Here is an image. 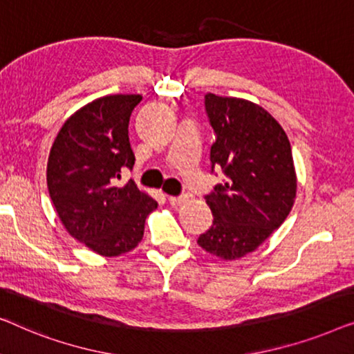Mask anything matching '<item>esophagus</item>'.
<instances>
[{
    "label": "esophagus",
    "mask_w": 354,
    "mask_h": 354,
    "mask_svg": "<svg viewBox=\"0 0 354 354\" xmlns=\"http://www.w3.org/2000/svg\"><path fill=\"white\" fill-rule=\"evenodd\" d=\"M189 201V196L183 194V196H171L168 197V202H170L171 207H181L183 203H186Z\"/></svg>",
    "instance_id": "1"
}]
</instances>
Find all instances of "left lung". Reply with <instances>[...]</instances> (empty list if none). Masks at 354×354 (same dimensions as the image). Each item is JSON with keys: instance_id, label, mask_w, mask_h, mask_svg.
<instances>
[{"instance_id": "1", "label": "left lung", "mask_w": 354, "mask_h": 354, "mask_svg": "<svg viewBox=\"0 0 354 354\" xmlns=\"http://www.w3.org/2000/svg\"><path fill=\"white\" fill-rule=\"evenodd\" d=\"M203 102L215 131L212 173L221 170L225 178L205 196L213 225L197 243L221 260H236L261 245L292 210V147L282 127L257 104L213 93Z\"/></svg>"}]
</instances>
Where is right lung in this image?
Wrapping results in <instances>:
<instances>
[{
	"instance_id": "1",
	"label": "right lung",
	"mask_w": 354,
	"mask_h": 354,
	"mask_svg": "<svg viewBox=\"0 0 354 354\" xmlns=\"http://www.w3.org/2000/svg\"><path fill=\"white\" fill-rule=\"evenodd\" d=\"M139 94H112L80 109L64 123L48 158V191L62 225L102 257L127 253L141 242L157 202L134 181L120 186L134 165L128 123Z\"/></svg>"
}]
</instances>
